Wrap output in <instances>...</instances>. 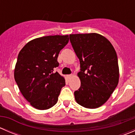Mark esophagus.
Returning <instances> with one entry per match:
<instances>
[{
	"mask_svg": "<svg viewBox=\"0 0 135 135\" xmlns=\"http://www.w3.org/2000/svg\"><path fill=\"white\" fill-rule=\"evenodd\" d=\"M72 77H73V75H68V76H67V78H69V79H70Z\"/></svg>",
	"mask_w": 135,
	"mask_h": 135,
	"instance_id": "obj_1",
	"label": "esophagus"
}]
</instances>
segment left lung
Segmentation results:
<instances>
[{
	"label": "left lung",
	"instance_id": "obj_1",
	"mask_svg": "<svg viewBox=\"0 0 135 135\" xmlns=\"http://www.w3.org/2000/svg\"><path fill=\"white\" fill-rule=\"evenodd\" d=\"M69 36L80 62L78 76L81 86L74 91L76 101L85 108H99L108 100L119 81L115 49L108 39L97 33Z\"/></svg>",
	"mask_w": 135,
	"mask_h": 135
}]
</instances>
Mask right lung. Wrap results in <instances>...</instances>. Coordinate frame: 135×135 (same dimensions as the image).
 Instances as JSON below:
<instances>
[{
  "label": "right lung",
  "instance_id": "right-lung-1",
  "mask_svg": "<svg viewBox=\"0 0 135 135\" xmlns=\"http://www.w3.org/2000/svg\"><path fill=\"white\" fill-rule=\"evenodd\" d=\"M69 35L37 38L28 42L17 57L14 78L23 96L34 108L47 110L58 100L65 80L54 68L57 57L68 44Z\"/></svg>",
  "mask_w": 135,
  "mask_h": 135
}]
</instances>
